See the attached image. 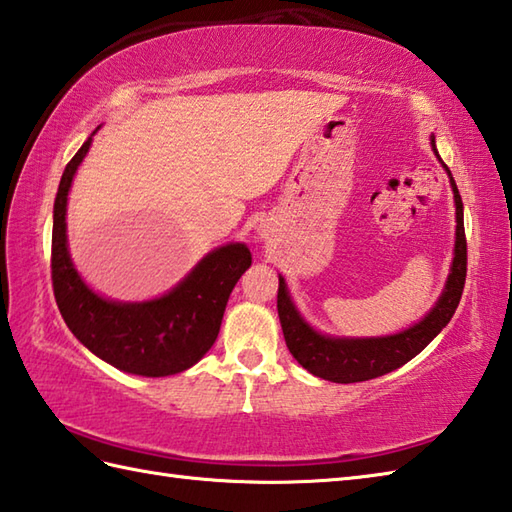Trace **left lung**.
Masks as SVG:
<instances>
[{"label": "left lung", "mask_w": 512, "mask_h": 512, "mask_svg": "<svg viewBox=\"0 0 512 512\" xmlns=\"http://www.w3.org/2000/svg\"><path fill=\"white\" fill-rule=\"evenodd\" d=\"M433 151H436V140L431 138ZM438 156V151H436ZM440 158V156H438ZM447 169L453 187L455 198V253L451 273L444 286L442 297L438 299L427 317L409 330H402L391 336H378V339H330L301 319L295 303L290 301L288 288L284 277H279L277 290V312L284 330V339L290 354L297 358L301 367H306L310 374L319 376L332 383H363L369 378H378L383 374L394 372L402 367L413 356L420 354L440 330L451 321L455 308L462 299L464 281H466V235H464V213H462V198L455 184L449 167Z\"/></svg>", "instance_id": "obj_1"}]
</instances>
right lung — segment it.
<instances>
[{"mask_svg":"<svg viewBox=\"0 0 512 512\" xmlns=\"http://www.w3.org/2000/svg\"><path fill=\"white\" fill-rule=\"evenodd\" d=\"M90 145L92 138L65 165L54 198L50 266L59 312L76 339L116 369L151 378L180 374L211 350L226 301L253 257L244 244L217 248L160 299L116 303L96 295L72 266L65 235L68 191Z\"/></svg>","mask_w":512,"mask_h":512,"instance_id":"add662e5","label":"right lung"}]
</instances>
